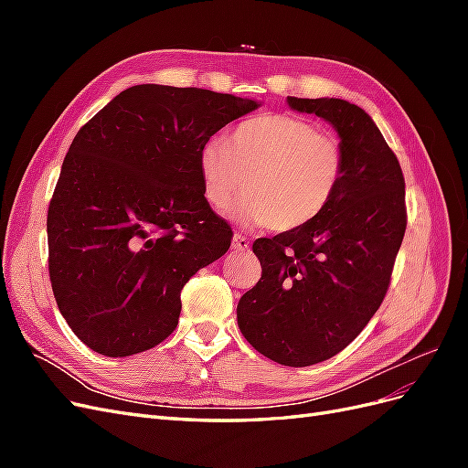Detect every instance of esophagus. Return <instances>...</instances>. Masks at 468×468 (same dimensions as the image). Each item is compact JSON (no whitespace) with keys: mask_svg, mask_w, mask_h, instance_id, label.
<instances>
[{"mask_svg":"<svg viewBox=\"0 0 468 468\" xmlns=\"http://www.w3.org/2000/svg\"><path fill=\"white\" fill-rule=\"evenodd\" d=\"M232 250L239 251V253L248 251L250 250V239L246 236H242V234H234L232 236Z\"/></svg>","mask_w":468,"mask_h":468,"instance_id":"34e87169","label":"esophagus"}]
</instances>
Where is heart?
<instances>
[{
  "label": "heart",
  "instance_id": "1",
  "mask_svg": "<svg viewBox=\"0 0 468 468\" xmlns=\"http://www.w3.org/2000/svg\"><path fill=\"white\" fill-rule=\"evenodd\" d=\"M207 203L232 208L239 224L273 232L303 229L330 205L344 176V150L318 124L292 115H261L239 122L226 144L210 140L199 152Z\"/></svg>",
  "mask_w": 468,
  "mask_h": 468
}]
</instances>
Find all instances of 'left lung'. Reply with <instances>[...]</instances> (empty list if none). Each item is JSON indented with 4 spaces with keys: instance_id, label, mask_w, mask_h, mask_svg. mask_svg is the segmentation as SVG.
<instances>
[{
    "instance_id": "1",
    "label": "left lung",
    "mask_w": 468,
    "mask_h": 468,
    "mask_svg": "<svg viewBox=\"0 0 468 468\" xmlns=\"http://www.w3.org/2000/svg\"><path fill=\"white\" fill-rule=\"evenodd\" d=\"M287 103L334 126L344 176L313 222L253 242L261 279L236 316L261 356L308 367L347 347L385 299L406 230V193L399 160L361 107L335 97Z\"/></svg>"
}]
</instances>
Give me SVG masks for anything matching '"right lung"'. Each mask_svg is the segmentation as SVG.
Masks as SVG:
<instances>
[{
  "label": "right lung",
  "mask_w": 468,
  "mask_h": 468,
  "mask_svg": "<svg viewBox=\"0 0 468 468\" xmlns=\"http://www.w3.org/2000/svg\"><path fill=\"white\" fill-rule=\"evenodd\" d=\"M248 97L143 83L112 97L69 146L48 207V271L72 332L129 357L176 330L186 282L230 248L199 152L256 111Z\"/></svg>",
  "instance_id": "add662e5"
}]
</instances>
